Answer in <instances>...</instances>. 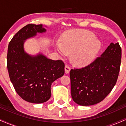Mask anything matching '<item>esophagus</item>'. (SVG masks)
<instances>
[{
	"label": "esophagus",
	"instance_id": "obj_1",
	"mask_svg": "<svg viewBox=\"0 0 126 126\" xmlns=\"http://www.w3.org/2000/svg\"><path fill=\"white\" fill-rule=\"evenodd\" d=\"M70 66L68 64H66V66H65V73H69V72H70Z\"/></svg>",
	"mask_w": 126,
	"mask_h": 126
}]
</instances>
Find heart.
<instances>
[{"mask_svg":"<svg viewBox=\"0 0 126 126\" xmlns=\"http://www.w3.org/2000/svg\"><path fill=\"white\" fill-rule=\"evenodd\" d=\"M62 44L57 43L56 48L62 56L72 53V60L78 66H86L96 58L101 43L94 33L86 31H68L62 38Z\"/></svg>","mask_w":126,"mask_h":126,"instance_id":"obj_1","label":"heart"}]
</instances>
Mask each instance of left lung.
I'll return each instance as SVG.
<instances>
[{
  "label": "left lung",
  "mask_w": 126,
  "mask_h": 126,
  "mask_svg": "<svg viewBox=\"0 0 126 126\" xmlns=\"http://www.w3.org/2000/svg\"><path fill=\"white\" fill-rule=\"evenodd\" d=\"M119 43L110 45L92 63L84 67L71 69V95L78 105L99 103L110 93L117 80L121 64Z\"/></svg>",
  "instance_id": "8db88e82"
}]
</instances>
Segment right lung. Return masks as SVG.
I'll return each instance as SVG.
<instances>
[{
    "label": "right lung",
    "instance_id": "add662e5",
    "mask_svg": "<svg viewBox=\"0 0 126 126\" xmlns=\"http://www.w3.org/2000/svg\"><path fill=\"white\" fill-rule=\"evenodd\" d=\"M41 24H30L19 31L9 42L7 67L16 92L27 102L40 104L51 96V85L64 74L62 60H53L43 54L31 56L24 50L25 40L46 32Z\"/></svg>",
    "mask_w": 126,
    "mask_h": 126
}]
</instances>
